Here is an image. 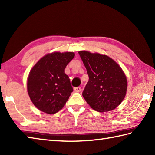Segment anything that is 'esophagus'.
I'll list each match as a JSON object with an SVG mask.
<instances>
[{"mask_svg": "<svg viewBox=\"0 0 155 155\" xmlns=\"http://www.w3.org/2000/svg\"><path fill=\"white\" fill-rule=\"evenodd\" d=\"M74 91L75 92H81V87H74Z\"/></svg>", "mask_w": 155, "mask_h": 155, "instance_id": "1", "label": "esophagus"}]
</instances>
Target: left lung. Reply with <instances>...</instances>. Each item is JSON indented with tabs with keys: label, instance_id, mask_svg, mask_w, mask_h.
<instances>
[{
	"label": "left lung",
	"instance_id": "8db88e82",
	"mask_svg": "<svg viewBox=\"0 0 155 155\" xmlns=\"http://www.w3.org/2000/svg\"><path fill=\"white\" fill-rule=\"evenodd\" d=\"M89 77L83 96L98 112L114 109L126 95L127 80L120 67L107 55L78 52Z\"/></svg>",
	"mask_w": 155,
	"mask_h": 155
}]
</instances>
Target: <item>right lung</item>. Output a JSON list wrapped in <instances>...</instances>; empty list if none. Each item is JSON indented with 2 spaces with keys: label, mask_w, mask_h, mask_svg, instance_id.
<instances>
[{
  "label": "right lung",
  "mask_w": 155,
  "mask_h": 155,
  "mask_svg": "<svg viewBox=\"0 0 155 155\" xmlns=\"http://www.w3.org/2000/svg\"><path fill=\"white\" fill-rule=\"evenodd\" d=\"M74 57L71 52H52L44 56L31 69L27 81L28 93L41 111L54 114L67 103L73 88L64 69Z\"/></svg>",
  "instance_id": "right-lung-1"
}]
</instances>
